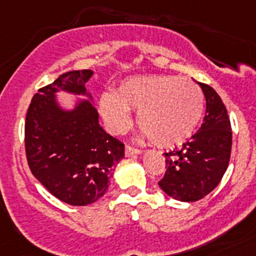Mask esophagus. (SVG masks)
Returning a JSON list of instances; mask_svg holds the SVG:
<instances>
[{"instance_id":"34e87169","label":"esophagus","mask_w":256,"mask_h":256,"mask_svg":"<svg viewBox=\"0 0 256 256\" xmlns=\"http://www.w3.org/2000/svg\"><path fill=\"white\" fill-rule=\"evenodd\" d=\"M143 151L139 148H134L132 146H126L124 148V154H126V156H132V155H139V154H142Z\"/></svg>"}]
</instances>
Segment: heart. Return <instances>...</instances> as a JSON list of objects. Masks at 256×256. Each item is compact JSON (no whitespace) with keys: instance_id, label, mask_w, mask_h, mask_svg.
<instances>
[{"instance_id":"obj_1","label":"heart","mask_w":256,"mask_h":256,"mask_svg":"<svg viewBox=\"0 0 256 256\" xmlns=\"http://www.w3.org/2000/svg\"><path fill=\"white\" fill-rule=\"evenodd\" d=\"M143 128V138L154 139L162 147H175L193 135L204 114V94L189 78L174 74L135 76L126 78L116 94L100 98V112L108 128L116 134L132 124L130 112Z\"/></svg>"}]
</instances>
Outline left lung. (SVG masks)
Segmentation results:
<instances>
[{
	"instance_id": "obj_1",
	"label": "left lung",
	"mask_w": 256,
	"mask_h": 256,
	"mask_svg": "<svg viewBox=\"0 0 256 256\" xmlns=\"http://www.w3.org/2000/svg\"><path fill=\"white\" fill-rule=\"evenodd\" d=\"M206 101L200 130L180 150L164 154L167 171L159 186L178 201L201 200L220 184L232 152V124L228 110L214 89L197 82Z\"/></svg>"
}]
</instances>
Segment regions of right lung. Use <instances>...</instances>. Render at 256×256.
<instances>
[{
    "label": "right lung",
    "instance_id": "obj_1",
    "mask_svg": "<svg viewBox=\"0 0 256 256\" xmlns=\"http://www.w3.org/2000/svg\"><path fill=\"white\" fill-rule=\"evenodd\" d=\"M93 70H70L43 86L31 100L24 124V147L32 175L51 194L84 206L109 188L113 166L124 156V144L98 124V113L85 84ZM58 92L86 95L74 110H64Z\"/></svg>",
    "mask_w": 256,
    "mask_h": 256
}]
</instances>
